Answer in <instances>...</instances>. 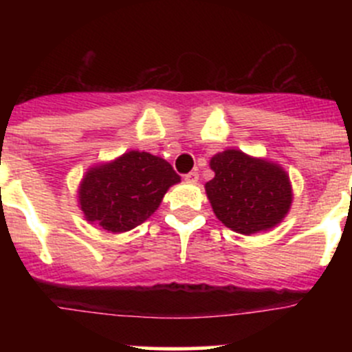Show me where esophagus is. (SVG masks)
<instances>
[{"label":"esophagus","instance_id":"esophagus-1","mask_svg":"<svg viewBox=\"0 0 352 352\" xmlns=\"http://www.w3.org/2000/svg\"><path fill=\"white\" fill-rule=\"evenodd\" d=\"M199 180V173L196 172V170H194V172H189L186 175V182H189V184H196Z\"/></svg>","mask_w":352,"mask_h":352}]
</instances>
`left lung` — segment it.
<instances>
[{"label": "left lung", "mask_w": 352, "mask_h": 352, "mask_svg": "<svg viewBox=\"0 0 352 352\" xmlns=\"http://www.w3.org/2000/svg\"><path fill=\"white\" fill-rule=\"evenodd\" d=\"M209 166L214 179L204 186L206 194L216 218L233 232H265L279 225L289 211V177L278 163L226 150L212 156Z\"/></svg>", "instance_id": "1"}]
</instances>
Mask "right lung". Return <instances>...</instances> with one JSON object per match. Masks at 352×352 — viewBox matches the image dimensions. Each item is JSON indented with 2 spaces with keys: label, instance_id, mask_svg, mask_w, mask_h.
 Segmentation results:
<instances>
[{
  "label": "right lung",
  "instance_id": "1",
  "mask_svg": "<svg viewBox=\"0 0 352 352\" xmlns=\"http://www.w3.org/2000/svg\"><path fill=\"white\" fill-rule=\"evenodd\" d=\"M179 182L166 160L133 150L91 166L80 184L78 202L88 223L109 233H122L146 221L166 190Z\"/></svg>",
  "mask_w": 352,
  "mask_h": 352
}]
</instances>
